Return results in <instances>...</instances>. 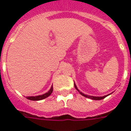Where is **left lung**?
I'll return each mask as SVG.
<instances>
[{"mask_svg":"<svg viewBox=\"0 0 131 131\" xmlns=\"http://www.w3.org/2000/svg\"><path fill=\"white\" fill-rule=\"evenodd\" d=\"M74 86H75V88L76 89H77V91L79 92V91L78 90V89H77V86H76V84L74 83ZM80 93L82 95L84 96V97H86V98H91V99H92V100H102V99H104V98H106V96H107L109 95H106V96H89V95H85V94H83L82 92H80Z\"/></svg>","mask_w":131,"mask_h":131,"instance_id":"obj_1","label":"left lung"}]
</instances>
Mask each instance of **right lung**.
<instances>
[{"label": "right lung", "instance_id": "obj_1", "mask_svg": "<svg viewBox=\"0 0 131 131\" xmlns=\"http://www.w3.org/2000/svg\"><path fill=\"white\" fill-rule=\"evenodd\" d=\"M52 91H53V86H52L51 89H50V91H48V92H47V93L42 94V95H39V96H29V97H27V98L28 100H34V101H36V100H43V99H45V98L49 96L52 94Z\"/></svg>", "mask_w": 131, "mask_h": 131}]
</instances>
